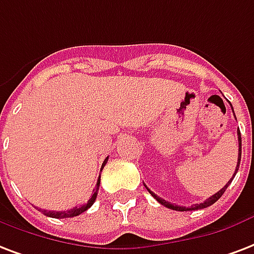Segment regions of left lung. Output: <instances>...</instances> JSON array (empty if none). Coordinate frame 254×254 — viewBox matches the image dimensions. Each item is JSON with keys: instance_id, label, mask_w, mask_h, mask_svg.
Instances as JSON below:
<instances>
[{"instance_id": "1", "label": "left lung", "mask_w": 254, "mask_h": 254, "mask_svg": "<svg viewBox=\"0 0 254 254\" xmlns=\"http://www.w3.org/2000/svg\"><path fill=\"white\" fill-rule=\"evenodd\" d=\"M230 106H232V105H230ZM232 109H233V108H232ZM237 135H239V158H237V166H236L235 174H233V177L230 179V181H228V184H226L225 187L222 188L221 190H218L217 193H216V194H213V196L209 197L208 200H205L204 202H201V204L194 205V206H190V208H185V206H179V205H173V204H170V202H168V201L162 200V198H160V197H158L157 194H154V193H153V191L150 190V189H148V188H146V189H148L149 193H150V194H152V196L154 197V198H156V200H157L158 202H160V204L164 205V206H166V208L173 209V210H180V212H184V210H197V209L208 208V206H210V205L214 204V202H216V201H217L218 198H220V197L222 196V194H224V191L226 190V188H228V185H229V184L232 183V180L235 179L236 173H237V170H239L240 161H241V133H240V130L237 131Z\"/></svg>"}]
</instances>
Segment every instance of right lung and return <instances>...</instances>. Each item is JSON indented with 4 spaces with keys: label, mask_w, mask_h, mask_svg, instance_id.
I'll use <instances>...</instances> for the list:
<instances>
[{
    "label": "right lung",
    "mask_w": 254,
    "mask_h": 254,
    "mask_svg": "<svg viewBox=\"0 0 254 254\" xmlns=\"http://www.w3.org/2000/svg\"><path fill=\"white\" fill-rule=\"evenodd\" d=\"M106 161H108V157L105 158V161L102 164V168L104 169V166H105ZM98 187H100V179L97 181V188L94 193L92 194V197L89 198V201L86 204L81 205V206H74L73 209H69V210H64V212H46V210H42V213L45 214V216H49V217H53V218H69V217H75V216H78L81 213H84L85 210H88L90 206L93 205V202L96 201V197H97V191H98ZM41 210V209H40Z\"/></svg>",
    "instance_id": "add662e5"
}]
</instances>
